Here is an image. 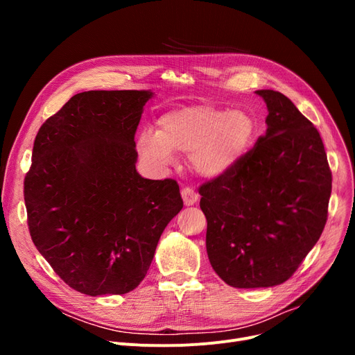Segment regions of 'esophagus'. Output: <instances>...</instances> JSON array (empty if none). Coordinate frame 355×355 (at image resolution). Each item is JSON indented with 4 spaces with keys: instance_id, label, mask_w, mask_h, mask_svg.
<instances>
[{
    "instance_id": "esophagus-1",
    "label": "esophagus",
    "mask_w": 355,
    "mask_h": 355,
    "mask_svg": "<svg viewBox=\"0 0 355 355\" xmlns=\"http://www.w3.org/2000/svg\"><path fill=\"white\" fill-rule=\"evenodd\" d=\"M181 197H182V201H184L185 206H194V204L198 200V194L191 189H182L181 190Z\"/></svg>"
}]
</instances>
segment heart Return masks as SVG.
<instances>
[{"mask_svg": "<svg viewBox=\"0 0 355 355\" xmlns=\"http://www.w3.org/2000/svg\"><path fill=\"white\" fill-rule=\"evenodd\" d=\"M254 130V121L245 110L198 103L166 112L158 119V130H142L138 145L146 158L162 164L170 162L173 154L191 157L197 174L216 178L245 155Z\"/></svg>", "mask_w": 355, "mask_h": 355, "instance_id": "obj_1", "label": "heart"}]
</instances>
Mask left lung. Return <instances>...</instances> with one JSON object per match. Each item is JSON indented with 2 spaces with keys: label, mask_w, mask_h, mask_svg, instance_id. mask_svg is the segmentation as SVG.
I'll use <instances>...</instances> for the list:
<instances>
[{
  "label": "left lung",
  "mask_w": 355,
  "mask_h": 355,
  "mask_svg": "<svg viewBox=\"0 0 355 355\" xmlns=\"http://www.w3.org/2000/svg\"><path fill=\"white\" fill-rule=\"evenodd\" d=\"M268 129L226 174L204 182L200 207L214 272L233 288L281 285L321 237L332 175L320 132L281 92L256 90Z\"/></svg>",
  "instance_id": "left-lung-1"
}]
</instances>
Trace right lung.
Instances as JSON below:
<instances>
[{"label": "right lung", "instance_id": "add662e5", "mask_svg": "<svg viewBox=\"0 0 355 355\" xmlns=\"http://www.w3.org/2000/svg\"><path fill=\"white\" fill-rule=\"evenodd\" d=\"M151 90H89L39 129L24 178L30 236L85 295L134 291L182 209L175 180L137 171L135 132Z\"/></svg>", "mask_w": 355, "mask_h": 355}]
</instances>
